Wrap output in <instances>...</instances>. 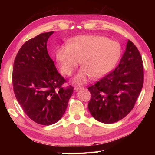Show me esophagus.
<instances>
[{"mask_svg":"<svg viewBox=\"0 0 155 155\" xmlns=\"http://www.w3.org/2000/svg\"><path fill=\"white\" fill-rule=\"evenodd\" d=\"M82 89H83V87H80V86H77V87H74V90L77 91H79L80 90H82Z\"/></svg>","mask_w":155,"mask_h":155,"instance_id":"1","label":"esophagus"}]
</instances>
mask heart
Here are the masks:
<instances>
[{"label": "heart", "mask_w": 155, "mask_h": 155, "mask_svg": "<svg viewBox=\"0 0 155 155\" xmlns=\"http://www.w3.org/2000/svg\"><path fill=\"white\" fill-rule=\"evenodd\" d=\"M121 48L118 42L98 35H79L68 45L59 46L56 59L63 74L70 76L80 63L83 68L74 77L77 83L88 78H100L107 74L118 60Z\"/></svg>", "instance_id": "heart-1"}]
</instances>
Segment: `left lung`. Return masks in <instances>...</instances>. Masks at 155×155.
<instances>
[{
	"label": "left lung",
	"mask_w": 155,
	"mask_h": 155,
	"mask_svg": "<svg viewBox=\"0 0 155 155\" xmlns=\"http://www.w3.org/2000/svg\"><path fill=\"white\" fill-rule=\"evenodd\" d=\"M142 59L137 47L128 40L119 65L88 87V109L98 121L111 124L124 118L133 109L143 84Z\"/></svg>",
	"instance_id": "left-lung-1"
}]
</instances>
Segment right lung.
Returning a JSON list of instances; mask_svg holds the SVG:
<instances>
[{
	"label": "right lung",
	"instance_id": "right-lung-1",
	"mask_svg": "<svg viewBox=\"0 0 155 155\" xmlns=\"http://www.w3.org/2000/svg\"><path fill=\"white\" fill-rule=\"evenodd\" d=\"M54 31L41 33L23 44L13 68V87L18 103L30 119L41 125L59 121L73 94L64 88L59 74L47 51V41Z\"/></svg>",
	"mask_w": 155,
	"mask_h": 155
}]
</instances>
